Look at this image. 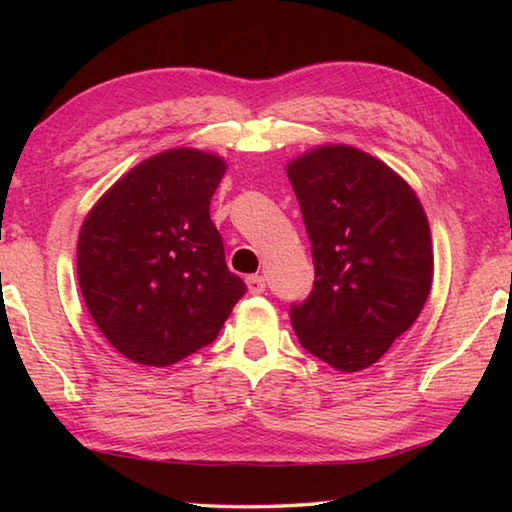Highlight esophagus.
I'll use <instances>...</instances> for the list:
<instances>
[{
  "mask_svg": "<svg viewBox=\"0 0 512 512\" xmlns=\"http://www.w3.org/2000/svg\"><path fill=\"white\" fill-rule=\"evenodd\" d=\"M246 287H248L250 293H253V296H259V293L266 291V280L262 275H248L246 277Z\"/></svg>",
  "mask_w": 512,
  "mask_h": 512,
  "instance_id": "1",
  "label": "esophagus"
}]
</instances>
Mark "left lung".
I'll use <instances>...</instances> for the list:
<instances>
[{"mask_svg":"<svg viewBox=\"0 0 512 512\" xmlns=\"http://www.w3.org/2000/svg\"><path fill=\"white\" fill-rule=\"evenodd\" d=\"M287 173L316 271L309 296L291 305V325L302 348L332 368H368L429 298L427 216L393 169L352 146H318Z\"/></svg>","mask_w":512,"mask_h":512,"instance_id":"obj_1","label":"left lung"}]
</instances>
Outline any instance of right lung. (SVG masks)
I'll use <instances>...</instances> for the list:
<instances>
[{
    "label": "right lung",
    "mask_w": 512,
    "mask_h": 512,
    "mask_svg": "<svg viewBox=\"0 0 512 512\" xmlns=\"http://www.w3.org/2000/svg\"><path fill=\"white\" fill-rule=\"evenodd\" d=\"M223 173L212 153H158L117 180L83 221V300L126 359L162 368L189 357L216 339L246 293L210 219Z\"/></svg>",
    "instance_id": "right-lung-1"
}]
</instances>
